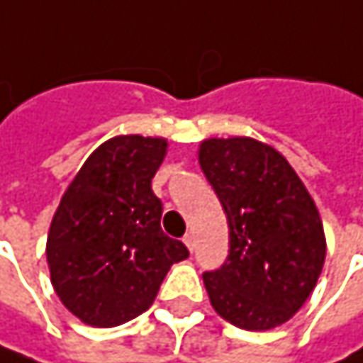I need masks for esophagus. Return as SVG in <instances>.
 Returning a JSON list of instances; mask_svg holds the SVG:
<instances>
[{"instance_id": "esophagus-1", "label": "esophagus", "mask_w": 363, "mask_h": 363, "mask_svg": "<svg viewBox=\"0 0 363 363\" xmlns=\"http://www.w3.org/2000/svg\"><path fill=\"white\" fill-rule=\"evenodd\" d=\"M184 244L188 246L190 252H194V235H192V233H186V235H184Z\"/></svg>"}]
</instances>
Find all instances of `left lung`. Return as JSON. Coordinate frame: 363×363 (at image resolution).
Instances as JSON below:
<instances>
[{
    "instance_id": "obj_1",
    "label": "left lung",
    "mask_w": 363,
    "mask_h": 363,
    "mask_svg": "<svg viewBox=\"0 0 363 363\" xmlns=\"http://www.w3.org/2000/svg\"><path fill=\"white\" fill-rule=\"evenodd\" d=\"M198 163L229 225V256L202 281L220 318L246 330L287 323L314 291L326 256L323 219L287 159L247 136L208 138Z\"/></svg>"
}]
</instances>
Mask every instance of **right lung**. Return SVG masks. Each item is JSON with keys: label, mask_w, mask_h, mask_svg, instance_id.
<instances>
[{"label": "right lung", "mask_w": 363, "mask_h": 363, "mask_svg": "<svg viewBox=\"0 0 363 363\" xmlns=\"http://www.w3.org/2000/svg\"><path fill=\"white\" fill-rule=\"evenodd\" d=\"M167 140L116 136L84 161L62 196L47 235L51 285L84 324L111 328L146 312L188 247L161 229L150 182Z\"/></svg>", "instance_id": "add662e5"}]
</instances>
